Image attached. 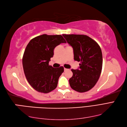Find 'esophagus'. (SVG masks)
I'll return each instance as SVG.
<instances>
[{"instance_id":"esophagus-1","label":"esophagus","mask_w":127,"mask_h":127,"mask_svg":"<svg viewBox=\"0 0 127 127\" xmlns=\"http://www.w3.org/2000/svg\"><path fill=\"white\" fill-rule=\"evenodd\" d=\"M67 70V69H66V68H64V71H66Z\"/></svg>"}]
</instances>
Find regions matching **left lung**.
I'll list each match as a JSON object with an SVG mask.
<instances>
[{
    "instance_id": "1",
    "label": "left lung",
    "mask_w": 127,
    "mask_h": 127,
    "mask_svg": "<svg viewBox=\"0 0 127 127\" xmlns=\"http://www.w3.org/2000/svg\"><path fill=\"white\" fill-rule=\"evenodd\" d=\"M73 48L74 60L80 62L78 69H72L69 80L70 87L80 93L87 92L97 82L102 68V54L100 46L87 35L63 34Z\"/></svg>"
}]
</instances>
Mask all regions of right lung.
I'll use <instances>...</instances> for the list:
<instances>
[{
    "label": "right lung",
    "instance_id": "1",
    "mask_svg": "<svg viewBox=\"0 0 127 127\" xmlns=\"http://www.w3.org/2000/svg\"><path fill=\"white\" fill-rule=\"evenodd\" d=\"M66 40L61 35L42 34L35 37L27 45L23 57L25 75L32 87L40 93H48L57 88L64 68L49 65L54 49Z\"/></svg>",
    "mask_w": 127,
    "mask_h": 127
}]
</instances>
